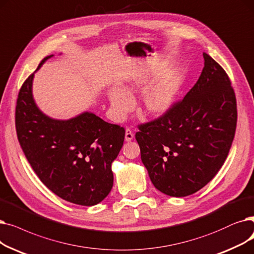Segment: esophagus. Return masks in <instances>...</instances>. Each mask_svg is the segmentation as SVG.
<instances>
[{
  "label": "esophagus",
  "mask_w": 254,
  "mask_h": 254,
  "mask_svg": "<svg viewBox=\"0 0 254 254\" xmlns=\"http://www.w3.org/2000/svg\"><path fill=\"white\" fill-rule=\"evenodd\" d=\"M134 137V134L133 132H132V130L130 128H127L126 129V133H125V139L126 141H131L132 139H133Z\"/></svg>",
  "instance_id": "obj_1"
}]
</instances>
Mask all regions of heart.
<instances>
[{
	"instance_id": "b5f03b06",
	"label": "heart",
	"mask_w": 254,
	"mask_h": 254,
	"mask_svg": "<svg viewBox=\"0 0 254 254\" xmlns=\"http://www.w3.org/2000/svg\"><path fill=\"white\" fill-rule=\"evenodd\" d=\"M138 82V86H139ZM130 90L115 88L110 92L113 113L118 120H123L133 108L134 100ZM177 94V82L166 80L149 91L143 98V112L148 116H159L172 107Z\"/></svg>"
}]
</instances>
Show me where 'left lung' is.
Here are the masks:
<instances>
[{"label": "left lung", "mask_w": 254, "mask_h": 254, "mask_svg": "<svg viewBox=\"0 0 254 254\" xmlns=\"http://www.w3.org/2000/svg\"><path fill=\"white\" fill-rule=\"evenodd\" d=\"M204 67L183 99L137 126L135 138L153 185L170 196L193 194L219 172L235 137L237 100L225 70L203 53Z\"/></svg>", "instance_id": "obj_1"}]
</instances>
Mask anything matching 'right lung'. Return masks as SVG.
<instances>
[{"label":"right lung","instance_id":"1","mask_svg":"<svg viewBox=\"0 0 254 254\" xmlns=\"http://www.w3.org/2000/svg\"><path fill=\"white\" fill-rule=\"evenodd\" d=\"M33 77L22 83L15 108L17 138L29 163L59 197L80 206L99 203L113 188L112 162L123 147L125 128L91 113L68 121L46 117L34 102Z\"/></svg>","mask_w":254,"mask_h":254}]
</instances>
